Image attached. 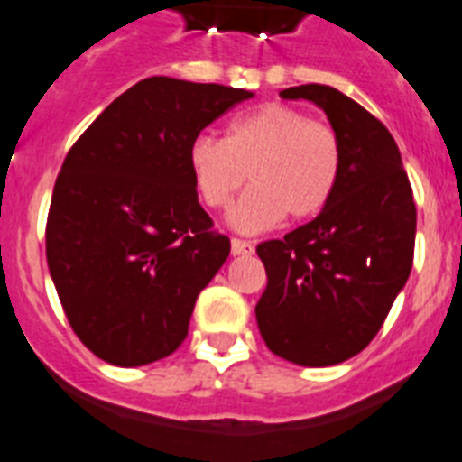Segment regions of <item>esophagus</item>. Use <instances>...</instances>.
<instances>
[{"label": "esophagus", "mask_w": 462, "mask_h": 462, "mask_svg": "<svg viewBox=\"0 0 462 462\" xmlns=\"http://www.w3.org/2000/svg\"><path fill=\"white\" fill-rule=\"evenodd\" d=\"M232 255H251L254 254V244L246 242V239H236V236H232Z\"/></svg>", "instance_id": "34e87169"}]
</instances>
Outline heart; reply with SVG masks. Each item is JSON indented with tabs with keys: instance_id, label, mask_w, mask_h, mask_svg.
<instances>
[{
	"instance_id": "obj_1",
	"label": "heart",
	"mask_w": 462,
	"mask_h": 462,
	"mask_svg": "<svg viewBox=\"0 0 462 462\" xmlns=\"http://www.w3.org/2000/svg\"><path fill=\"white\" fill-rule=\"evenodd\" d=\"M188 164L208 208L227 207L248 174L254 186L232 207L230 223L260 232L283 216L309 220L328 207L342 170V143L328 123L288 104H264L232 120L223 139L198 136Z\"/></svg>"
}]
</instances>
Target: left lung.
<instances>
[{
  "mask_svg": "<svg viewBox=\"0 0 462 462\" xmlns=\"http://www.w3.org/2000/svg\"><path fill=\"white\" fill-rule=\"evenodd\" d=\"M330 118L342 170L328 207L283 239L258 244L267 288L255 304L272 353L328 367L381 330L414 263L416 204L398 143L379 118L330 86L288 88Z\"/></svg>",
  "mask_w": 462,
  "mask_h": 462,
  "instance_id": "8db88e82",
  "label": "left lung"
}]
</instances>
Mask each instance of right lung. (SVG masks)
<instances>
[{
  "label": "right lung",
  "mask_w": 462,
  "mask_h": 462,
  "mask_svg": "<svg viewBox=\"0 0 462 462\" xmlns=\"http://www.w3.org/2000/svg\"><path fill=\"white\" fill-rule=\"evenodd\" d=\"M254 92L151 76L106 106L64 158L46 220L64 316L97 358L162 360L230 255L199 207L188 151Z\"/></svg>",
  "instance_id": "obj_1"
}]
</instances>
